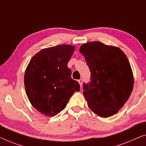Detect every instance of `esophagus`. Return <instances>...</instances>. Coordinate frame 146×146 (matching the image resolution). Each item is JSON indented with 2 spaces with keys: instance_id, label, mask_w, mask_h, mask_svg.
I'll list each match as a JSON object with an SVG mask.
<instances>
[{
  "instance_id": "34e87169",
  "label": "esophagus",
  "mask_w": 146,
  "mask_h": 146,
  "mask_svg": "<svg viewBox=\"0 0 146 146\" xmlns=\"http://www.w3.org/2000/svg\"><path fill=\"white\" fill-rule=\"evenodd\" d=\"M78 82H79L80 86V87H82V79H79V80H78Z\"/></svg>"
}]
</instances>
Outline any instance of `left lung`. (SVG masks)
I'll use <instances>...</instances> for the list:
<instances>
[{"label": "left lung", "instance_id": "obj_1", "mask_svg": "<svg viewBox=\"0 0 146 146\" xmlns=\"http://www.w3.org/2000/svg\"><path fill=\"white\" fill-rule=\"evenodd\" d=\"M79 51L91 72L90 83L83 85L88 107L104 118L116 114L129 100L134 86L127 56L119 48L99 41L84 43Z\"/></svg>", "mask_w": 146, "mask_h": 146}]
</instances>
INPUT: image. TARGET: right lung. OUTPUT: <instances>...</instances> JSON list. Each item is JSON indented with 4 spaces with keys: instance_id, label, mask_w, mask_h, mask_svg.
Wrapping results in <instances>:
<instances>
[{
    "instance_id": "obj_1",
    "label": "right lung",
    "mask_w": 146,
    "mask_h": 146,
    "mask_svg": "<svg viewBox=\"0 0 146 146\" xmlns=\"http://www.w3.org/2000/svg\"><path fill=\"white\" fill-rule=\"evenodd\" d=\"M75 46L60 44L42 49L33 56L24 75L27 98L33 108L46 116L56 115L66 107L77 81L71 77L67 63Z\"/></svg>"
}]
</instances>
